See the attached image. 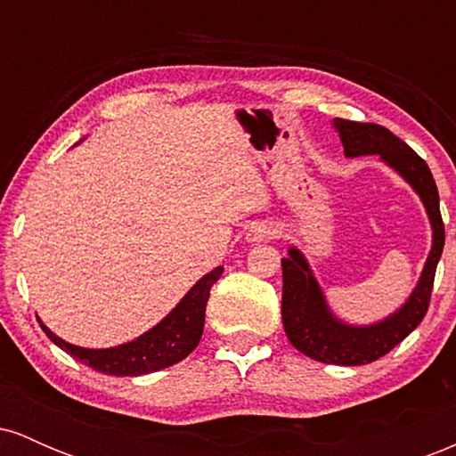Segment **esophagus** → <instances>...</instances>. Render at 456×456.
I'll return each instance as SVG.
<instances>
[{"label": "esophagus", "instance_id": "1", "mask_svg": "<svg viewBox=\"0 0 456 456\" xmlns=\"http://www.w3.org/2000/svg\"><path fill=\"white\" fill-rule=\"evenodd\" d=\"M274 229L270 227V224H264V223H255L253 227L246 232V240L248 242H264V240H270L274 238Z\"/></svg>", "mask_w": 456, "mask_h": 456}]
</instances>
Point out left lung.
<instances>
[{
	"mask_svg": "<svg viewBox=\"0 0 456 456\" xmlns=\"http://www.w3.org/2000/svg\"><path fill=\"white\" fill-rule=\"evenodd\" d=\"M345 148V156L378 154L396 174L410 182L425 203L433 227V246L416 289L399 311L373 326H347L330 313L315 276L302 253L291 246L282 264V326L291 345L308 358L326 364L358 366L379 360L418 328L428 311L437 261L444 250V221L439 195L431 169L405 141L379 124L349 122L334 118Z\"/></svg>",
	"mask_w": 456,
	"mask_h": 456,
	"instance_id": "obj_1",
	"label": "left lung"
}]
</instances>
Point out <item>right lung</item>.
Listing matches in <instances>:
<instances>
[{
  "mask_svg": "<svg viewBox=\"0 0 456 456\" xmlns=\"http://www.w3.org/2000/svg\"><path fill=\"white\" fill-rule=\"evenodd\" d=\"M223 268H214L210 274L203 276L192 289L182 297L180 305L169 313L160 323L141 334L134 341L118 345L109 349H86L66 343L64 338L55 337L49 328L40 322L46 337L57 347L64 349L78 362L92 366L98 373L124 375V378H137L154 370L167 369V366L184 360L201 341L203 322H206V305L210 297L212 285L221 279Z\"/></svg>",
  "mask_w": 456,
  "mask_h": 456,
  "instance_id": "add662e5",
  "label": "right lung"
}]
</instances>
